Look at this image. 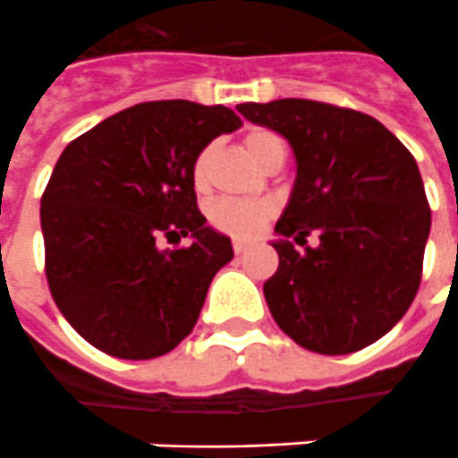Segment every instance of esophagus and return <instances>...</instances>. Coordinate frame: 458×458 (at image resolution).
Here are the masks:
<instances>
[{
	"label": "esophagus",
	"mask_w": 458,
	"mask_h": 458,
	"mask_svg": "<svg viewBox=\"0 0 458 458\" xmlns=\"http://www.w3.org/2000/svg\"><path fill=\"white\" fill-rule=\"evenodd\" d=\"M247 250H250V245H247L245 240H235V242H233V252H235V255H245Z\"/></svg>",
	"instance_id": "34e87169"
}]
</instances>
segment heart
I'll return each instance as SVG.
<instances>
[{
  "mask_svg": "<svg viewBox=\"0 0 458 458\" xmlns=\"http://www.w3.org/2000/svg\"><path fill=\"white\" fill-rule=\"evenodd\" d=\"M242 148L250 155V160L257 165H264L267 157L276 150H284V143L279 135L267 131V128H250L242 135ZM216 145H203L201 150L196 152L194 162H191V184L196 191H203L208 186L211 177V162ZM274 206L269 201H235V199H220L211 203L208 208V220L211 225L225 235L233 238H255L257 233L272 220Z\"/></svg>",
  "mask_w": 458,
  "mask_h": 458,
  "instance_id": "heart-1",
  "label": "heart"
}]
</instances>
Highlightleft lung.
Listing matches in <instances>:
<instances>
[{"instance_id":"8db88e82","label":"left lung","mask_w":458,"mask_h":458,"mask_svg":"<svg viewBox=\"0 0 458 458\" xmlns=\"http://www.w3.org/2000/svg\"><path fill=\"white\" fill-rule=\"evenodd\" d=\"M238 111L281 133L296 184L276 223L279 269L264 284L274 320L303 350L352 354L401 320L422 279L428 196L415 157L376 118L310 99ZM318 232L321 245L298 253Z\"/></svg>"}]
</instances>
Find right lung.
Returning a JSON list of instances; mask_svg holds the SVG:
<instances>
[{
    "mask_svg": "<svg viewBox=\"0 0 458 458\" xmlns=\"http://www.w3.org/2000/svg\"><path fill=\"white\" fill-rule=\"evenodd\" d=\"M240 123L220 104L145 101L63 150L40 199L46 279L60 313L97 350L155 359L194 330L233 245L196 206L191 162ZM186 234L189 248L159 247Z\"/></svg>",
    "mask_w": 458,
    "mask_h": 458,
    "instance_id": "obj_1",
    "label": "right lung"
}]
</instances>
